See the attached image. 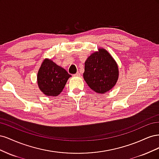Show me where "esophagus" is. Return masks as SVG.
<instances>
[{
	"instance_id": "esophagus-1",
	"label": "esophagus",
	"mask_w": 159,
	"mask_h": 159,
	"mask_svg": "<svg viewBox=\"0 0 159 159\" xmlns=\"http://www.w3.org/2000/svg\"><path fill=\"white\" fill-rule=\"evenodd\" d=\"M74 76H80V73L79 71H78L76 74H74Z\"/></svg>"
}]
</instances>
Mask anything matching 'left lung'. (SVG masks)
I'll use <instances>...</instances> for the list:
<instances>
[{"mask_svg":"<svg viewBox=\"0 0 159 159\" xmlns=\"http://www.w3.org/2000/svg\"><path fill=\"white\" fill-rule=\"evenodd\" d=\"M99 50L85 61L84 78L91 89L104 93L116 84L119 71L116 62L109 52L104 49Z\"/></svg>","mask_w":159,"mask_h":159,"instance_id":"obj_1","label":"left lung"}]
</instances>
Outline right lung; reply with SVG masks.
<instances>
[{
  "mask_svg": "<svg viewBox=\"0 0 159 159\" xmlns=\"http://www.w3.org/2000/svg\"><path fill=\"white\" fill-rule=\"evenodd\" d=\"M71 77L66 70L48 59L42 62L38 73V84L45 95L57 96L64 88L68 78Z\"/></svg>",
  "mask_w": 159,
  "mask_h": 159,
  "instance_id": "1",
  "label": "right lung"
}]
</instances>
